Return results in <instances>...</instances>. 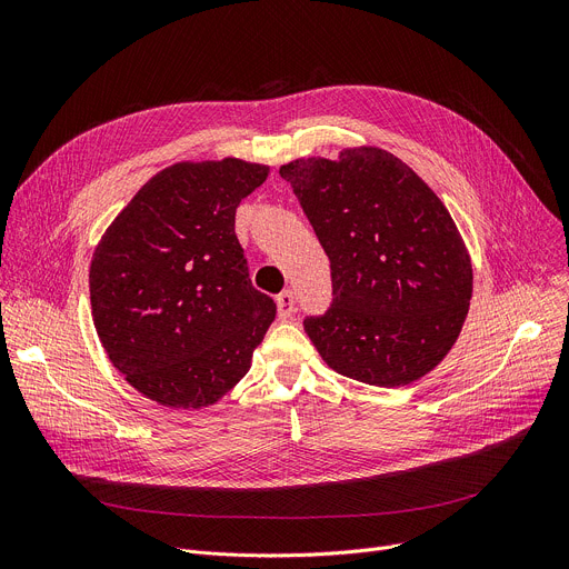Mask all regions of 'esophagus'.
<instances>
[{"mask_svg": "<svg viewBox=\"0 0 569 569\" xmlns=\"http://www.w3.org/2000/svg\"><path fill=\"white\" fill-rule=\"evenodd\" d=\"M277 311L281 320H288L295 313V295L290 290H283L277 295Z\"/></svg>", "mask_w": 569, "mask_h": 569, "instance_id": "esophagus-1", "label": "esophagus"}]
</instances>
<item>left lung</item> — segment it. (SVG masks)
<instances>
[{"label":"left lung","mask_w":569,"mask_h":569,"mask_svg":"<svg viewBox=\"0 0 569 569\" xmlns=\"http://www.w3.org/2000/svg\"><path fill=\"white\" fill-rule=\"evenodd\" d=\"M332 267V307L305 332L327 367L378 387L420 380L455 346L472 264L425 179L380 147L279 168Z\"/></svg>","instance_id":"obj_1"}]
</instances>
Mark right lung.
<instances>
[{
	"mask_svg": "<svg viewBox=\"0 0 569 569\" xmlns=\"http://www.w3.org/2000/svg\"><path fill=\"white\" fill-rule=\"evenodd\" d=\"M269 174L242 159L179 161L114 217L89 264L112 367L166 408L217 403L242 380L277 316L249 279L234 209Z\"/></svg>",
	"mask_w": 569,
	"mask_h": 569,
	"instance_id": "add662e5",
	"label": "right lung"
}]
</instances>
